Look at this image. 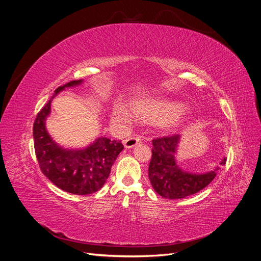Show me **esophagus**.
<instances>
[{"mask_svg": "<svg viewBox=\"0 0 261 261\" xmlns=\"http://www.w3.org/2000/svg\"><path fill=\"white\" fill-rule=\"evenodd\" d=\"M140 141H141V139L139 137H128L123 141V144H124L125 148H133L136 145L140 144Z\"/></svg>", "mask_w": 261, "mask_h": 261, "instance_id": "obj_1", "label": "esophagus"}]
</instances>
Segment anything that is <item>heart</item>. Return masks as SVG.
I'll use <instances>...</instances> for the list:
<instances>
[{
    "label": "heart",
    "mask_w": 261,
    "mask_h": 261,
    "mask_svg": "<svg viewBox=\"0 0 261 261\" xmlns=\"http://www.w3.org/2000/svg\"><path fill=\"white\" fill-rule=\"evenodd\" d=\"M132 110L141 120L149 123L176 124L181 116L188 113V108L175 100L160 97H145L132 102ZM114 121L123 126L129 125L135 116L122 102H115L112 108Z\"/></svg>",
    "instance_id": "heart-1"
}]
</instances>
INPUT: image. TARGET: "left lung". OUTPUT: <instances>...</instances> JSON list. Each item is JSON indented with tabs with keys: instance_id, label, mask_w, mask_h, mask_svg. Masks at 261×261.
Listing matches in <instances>:
<instances>
[{
	"instance_id": "8db88e82",
	"label": "left lung",
	"mask_w": 261,
	"mask_h": 261,
	"mask_svg": "<svg viewBox=\"0 0 261 261\" xmlns=\"http://www.w3.org/2000/svg\"><path fill=\"white\" fill-rule=\"evenodd\" d=\"M179 135L152 140V156L149 163L148 176L156 194L168 199H180L200 192L216 177L226 158L210 171L194 172L181 168L176 154Z\"/></svg>"
}]
</instances>
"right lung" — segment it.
<instances>
[{"mask_svg": "<svg viewBox=\"0 0 261 261\" xmlns=\"http://www.w3.org/2000/svg\"><path fill=\"white\" fill-rule=\"evenodd\" d=\"M83 80L73 81L54 91L34 123V141L37 160L43 174L62 191L75 195H89L105 185L117 155L124 149L121 141L98 137L88 146L64 148L55 143L46 130L45 121L51 113V102L65 88L80 86Z\"/></svg>", "mask_w": 261, "mask_h": 261, "instance_id": "1", "label": "right lung"}]
</instances>
